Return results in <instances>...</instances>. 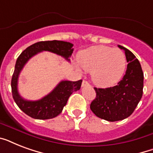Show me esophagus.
I'll return each instance as SVG.
<instances>
[{"mask_svg":"<svg viewBox=\"0 0 153 153\" xmlns=\"http://www.w3.org/2000/svg\"><path fill=\"white\" fill-rule=\"evenodd\" d=\"M90 86V84H89V82L87 81L83 80V81H82V86Z\"/></svg>","mask_w":153,"mask_h":153,"instance_id":"1","label":"esophagus"}]
</instances>
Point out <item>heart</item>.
<instances>
[{"instance_id": "b5f03b06", "label": "heart", "mask_w": 153, "mask_h": 153, "mask_svg": "<svg viewBox=\"0 0 153 153\" xmlns=\"http://www.w3.org/2000/svg\"><path fill=\"white\" fill-rule=\"evenodd\" d=\"M79 62L84 71L91 72L96 85L104 87L117 83L126 68L123 51L106 46H94L82 51L79 54Z\"/></svg>"}]
</instances>
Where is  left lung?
<instances>
[{
    "mask_svg": "<svg viewBox=\"0 0 153 153\" xmlns=\"http://www.w3.org/2000/svg\"><path fill=\"white\" fill-rule=\"evenodd\" d=\"M118 48L125 51L128 62L126 74L117 86L94 87L96 98L91 104L94 114L108 121H121L130 116L143 94L144 74L140 62L129 50L121 45Z\"/></svg>",
    "mask_w": 153,
    "mask_h": 153,
    "instance_id": "left-lung-1",
    "label": "left lung"
}]
</instances>
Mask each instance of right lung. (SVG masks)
<instances>
[{"label": "right lung", "instance_id": "1", "mask_svg": "<svg viewBox=\"0 0 153 153\" xmlns=\"http://www.w3.org/2000/svg\"><path fill=\"white\" fill-rule=\"evenodd\" d=\"M72 47L73 44L69 42L60 40L40 41L27 48L19 55L12 77L11 86L13 99L25 114L32 118L40 120L55 117L61 114L71 94L80 89L82 80L76 82L61 81L51 93L37 101L25 100L18 92V78L23 67L31 58L41 51H46L55 53L70 61L69 58L74 51Z\"/></svg>", "mask_w": 153, "mask_h": 153}]
</instances>
